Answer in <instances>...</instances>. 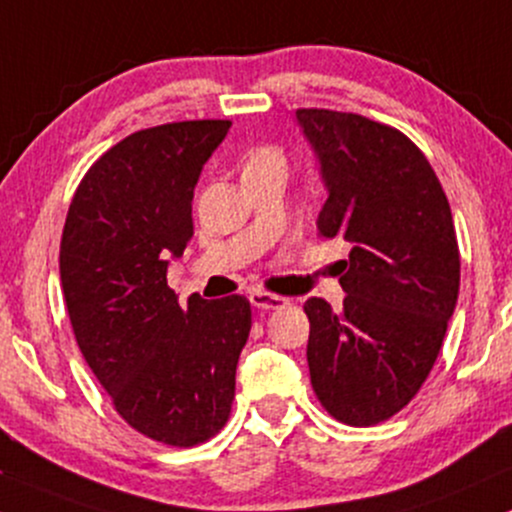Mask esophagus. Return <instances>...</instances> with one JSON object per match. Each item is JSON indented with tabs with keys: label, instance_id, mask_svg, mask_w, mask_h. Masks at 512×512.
<instances>
[{
	"label": "esophagus",
	"instance_id": "obj_1",
	"mask_svg": "<svg viewBox=\"0 0 512 512\" xmlns=\"http://www.w3.org/2000/svg\"><path fill=\"white\" fill-rule=\"evenodd\" d=\"M249 302L254 304L256 309H280V307H285V304H290V300H285V297L271 295V292H261V290L251 292Z\"/></svg>",
	"mask_w": 512,
	"mask_h": 512
}]
</instances>
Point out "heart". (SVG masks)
<instances>
[{
    "label": "heart",
    "mask_w": 512,
    "mask_h": 512,
    "mask_svg": "<svg viewBox=\"0 0 512 512\" xmlns=\"http://www.w3.org/2000/svg\"><path fill=\"white\" fill-rule=\"evenodd\" d=\"M263 164H285L283 154L280 149L275 147H258L254 152L246 157V166L244 169H254V166H263Z\"/></svg>",
    "instance_id": "obj_1"
}]
</instances>
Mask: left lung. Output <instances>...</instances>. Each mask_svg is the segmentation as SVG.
<instances>
[{
	"label": "left lung",
	"instance_id": "obj_1",
	"mask_svg": "<svg viewBox=\"0 0 512 512\" xmlns=\"http://www.w3.org/2000/svg\"><path fill=\"white\" fill-rule=\"evenodd\" d=\"M297 123L329 193L319 234L350 244L343 307L304 302L309 377L336 421L375 426L418 394L440 353L459 292L455 222L404 132L324 108H300Z\"/></svg>",
	"mask_w": 512,
	"mask_h": 512
}]
</instances>
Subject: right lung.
Listing matches in <instances>:
<instances>
[{
    "label": "right lung",
    "mask_w": 512,
    "mask_h": 512,
    "mask_svg": "<svg viewBox=\"0 0 512 512\" xmlns=\"http://www.w3.org/2000/svg\"><path fill=\"white\" fill-rule=\"evenodd\" d=\"M229 120H183L120 140L86 171L60 241L74 338L113 406L137 433L174 447L225 426L251 304L179 297L171 258L193 237V191Z\"/></svg>",
    "instance_id": "right-lung-1"
}]
</instances>
